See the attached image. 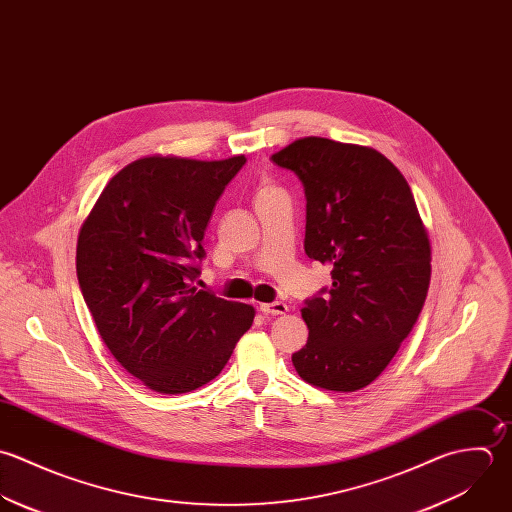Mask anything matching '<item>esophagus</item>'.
<instances>
[{"mask_svg":"<svg viewBox=\"0 0 512 512\" xmlns=\"http://www.w3.org/2000/svg\"><path fill=\"white\" fill-rule=\"evenodd\" d=\"M260 312L266 316H284L288 312V306L284 302H272V304H260Z\"/></svg>","mask_w":512,"mask_h":512,"instance_id":"esophagus-1","label":"esophagus"}]
</instances>
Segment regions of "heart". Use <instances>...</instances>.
Here are the masks:
<instances>
[{"label":"heart","instance_id":"heart-1","mask_svg":"<svg viewBox=\"0 0 512 512\" xmlns=\"http://www.w3.org/2000/svg\"><path fill=\"white\" fill-rule=\"evenodd\" d=\"M274 190H276L274 186H264V188L260 190V194H268V192H274Z\"/></svg>","mask_w":512,"mask_h":512}]
</instances>
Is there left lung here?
I'll return each mask as SVG.
<instances>
[{"label":"left lung","mask_w":512,"mask_h":512,"mask_svg":"<svg viewBox=\"0 0 512 512\" xmlns=\"http://www.w3.org/2000/svg\"><path fill=\"white\" fill-rule=\"evenodd\" d=\"M306 192L308 258L332 266V286L306 300L308 343L298 375L357 391L389 365L413 330L431 280V246L405 176L369 147L322 137L272 155Z\"/></svg>","instance_id":"left-lung-1"}]
</instances>
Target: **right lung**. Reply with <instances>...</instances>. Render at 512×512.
I'll return each instance as SVG.
<instances>
[{
    "label": "right lung",
    "mask_w": 512,
    "mask_h": 512,
    "mask_svg": "<svg viewBox=\"0 0 512 512\" xmlns=\"http://www.w3.org/2000/svg\"><path fill=\"white\" fill-rule=\"evenodd\" d=\"M244 163L139 159L107 182L79 230L77 278L95 326L153 391L214 379L254 322L252 306L192 286L214 204Z\"/></svg>",
    "instance_id": "1"
}]
</instances>
